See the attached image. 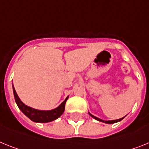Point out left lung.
Returning a JSON list of instances; mask_svg holds the SVG:
<instances>
[{"mask_svg": "<svg viewBox=\"0 0 149 149\" xmlns=\"http://www.w3.org/2000/svg\"><path fill=\"white\" fill-rule=\"evenodd\" d=\"M90 116L92 117H93L94 119L97 120L98 121H101V122H103V123H109V124H111V123H117V122H119V121H120L121 120L123 119V118H120V119H118V120H107V121H105V120H101L99 119V118H98V117H95V116H93V115H92L91 113H89Z\"/></svg>", "mask_w": 149, "mask_h": 149, "instance_id": "1", "label": "left lung"}]
</instances>
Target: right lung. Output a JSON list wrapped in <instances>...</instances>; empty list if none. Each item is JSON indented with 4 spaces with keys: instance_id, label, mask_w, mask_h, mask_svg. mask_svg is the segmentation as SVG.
<instances>
[{
    "instance_id": "right-lung-1",
    "label": "right lung",
    "mask_w": 149,
    "mask_h": 149,
    "mask_svg": "<svg viewBox=\"0 0 149 149\" xmlns=\"http://www.w3.org/2000/svg\"><path fill=\"white\" fill-rule=\"evenodd\" d=\"M13 95H14L15 101L17 102V104L18 105L19 108L21 110L22 113H24L26 116L29 118L31 120L34 121V122H37V123H47V122H51L54 120L57 119L58 117H61L62 113H63V111L65 110V104L67 100L68 99L67 97L65 99L64 102L61 104L59 107H57V108L51 111H39V110L33 109L32 107H28L26 104L22 103L20 101V99L19 98L18 95H17V92L15 91L14 87L13 86Z\"/></svg>"
}]
</instances>
